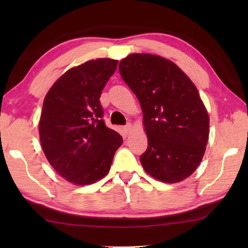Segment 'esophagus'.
<instances>
[{
	"label": "esophagus",
	"instance_id": "obj_1",
	"mask_svg": "<svg viewBox=\"0 0 248 248\" xmlns=\"http://www.w3.org/2000/svg\"><path fill=\"white\" fill-rule=\"evenodd\" d=\"M124 132L127 133V134H130L131 133V131H132V124H131L130 123L129 124H127L124 127Z\"/></svg>",
	"mask_w": 248,
	"mask_h": 248
}]
</instances>
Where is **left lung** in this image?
<instances>
[{"label":"left lung","mask_w":248,"mask_h":248,"mask_svg":"<svg viewBox=\"0 0 248 248\" xmlns=\"http://www.w3.org/2000/svg\"><path fill=\"white\" fill-rule=\"evenodd\" d=\"M119 72L143 109L148 148L144 170L165 183L180 182L202 162L209 116L194 83L176 64L154 54L128 55Z\"/></svg>","instance_id":"1"}]
</instances>
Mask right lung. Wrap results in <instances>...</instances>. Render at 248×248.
I'll list each match as a JSON object with an SVG mask.
<instances>
[{"instance_id":"right-lung-1","label":"right lung","mask_w":248,"mask_h":248,"mask_svg":"<svg viewBox=\"0 0 248 248\" xmlns=\"http://www.w3.org/2000/svg\"><path fill=\"white\" fill-rule=\"evenodd\" d=\"M118 61H88L66 71L46 94L41 147L51 166L77 186L108 175L123 138L104 124L100 96Z\"/></svg>"}]
</instances>
